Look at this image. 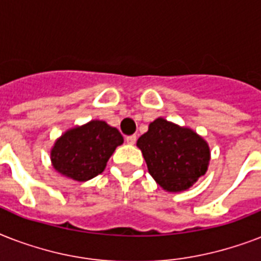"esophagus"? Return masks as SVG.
<instances>
[{
    "label": "esophagus",
    "instance_id": "esophagus-1",
    "mask_svg": "<svg viewBox=\"0 0 261 261\" xmlns=\"http://www.w3.org/2000/svg\"><path fill=\"white\" fill-rule=\"evenodd\" d=\"M135 141H137V135H128V137H126V142L130 143V145H134Z\"/></svg>",
    "mask_w": 261,
    "mask_h": 261
}]
</instances>
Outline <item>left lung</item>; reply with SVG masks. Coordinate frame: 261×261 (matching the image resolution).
Wrapping results in <instances>:
<instances>
[{"label": "left lung", "instance_id": "obj_1", "mask_svg": "<svg viewBox=\"0 0 261 261\" xmlns=\"http://www.w3.org/2000/svg\"><path fill=\"white\" fill-rule=\"evenodd\" d=\"M137 146L142 151L151 177L169 192L188 190L206 173L210 161V149L204 139L163 118L149 124Z\"/></svg>", "mask_w": 261, "mask_h": 261}]
</instances>
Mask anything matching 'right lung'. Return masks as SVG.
Wrapping results in <instances>:
<instances>
[{
	"label": "right lung",
	"mask_w": 261,
	"mask_h": 261,
	"mask_svg": "<svg viewBox=\"0 0 261 261\" xmlns=\"http://www.w3.org/2000/svg\"><path fill=\"white\" fill-rule=\"evenodd\" d=\"M123 137L102 120H92L66 131L55 142L51 161L59 173L77 181H87L104 171Z\"/></svg>",
	"instance_id": "add662e5"
}]
</instances>
